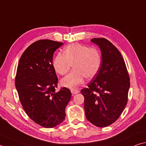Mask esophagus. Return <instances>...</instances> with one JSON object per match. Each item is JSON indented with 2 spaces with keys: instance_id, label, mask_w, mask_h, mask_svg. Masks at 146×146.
I'll list each match as a JSON object with an SVG mask.
<instances>
[{
  "instance_id": "1",
  "label": "esophagus",
  "mask_w": 146,
  "mask_h": 146,
  "mask_svg": "<svg viewBox=\"0 0 146 146\" xmlns=\"http://www.w3.org/2000/svg\"><path fill=\"white\" fill-rule=\"evenodd\" d=\"M71 94H72L73 95H75L76 94H78L79 92V91L77 89H71Z\"/></svg>"
}]
</instances>
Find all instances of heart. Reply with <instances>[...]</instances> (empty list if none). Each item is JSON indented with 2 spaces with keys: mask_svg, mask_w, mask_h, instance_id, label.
<instances>
[{
  "mask_svg": "<svg viewBox=\"0 0 146 146\" xmlns=\"http://www.w3.org/2000/svg\"><path fill=\"white\" fill-rule=\"evenodd\" d=\"M55 71L60 75H65L73 65V70L60 80L62 86L70 89L78 87L84 78L91 79L98 72L101 56L98 50L80 44L66 46L63 54L58 53L53 59Z\"/></svg>",
  "mask_w": 146,
  "mask_h": 146,
  "instance_id": "heart-1",
  "label": "heart"
}]
</instances>
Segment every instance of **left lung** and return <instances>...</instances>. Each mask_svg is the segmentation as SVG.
Segmentation results:
<instances>
[{
	"mask_svg": "<svg viewBox=\"0 0 146 146\" xmlns=\"http://www.w3.org/2000/svg\"><path fill=\"white\" fill-rule=\"evenodd\" d=\"M102 52L98 72L81 90L87 120L98 127L110 125L120 117L128 102L130 86L128 70L120 52L105 38H92Z\"/></svg>",
	"mask_w": 146,
	"mask_h": 146,
	"instance_id": "obj_1",
	"label": "left lung"
}]
</instances>
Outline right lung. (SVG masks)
Returning <instances> with one entry per match:
<instances>
[{
	"mask_svg": "<svg viewBox=\"0 0 146 146\" xmlns=\"http://www.w3.org/2000/svg\"><path fill=\"white\" fill-rule=\"evenodd\" d=\"M63 43L41 39L31 44L18 62L15 86L22 107L32 120L44 128H54L64 120L70 90L55 92L58 78L53 55Z\"/></svg>",
	"mask_w": 146,
	"mask_h": 146,
	"instance_id": "add662e5",
	"label": "right lung"
}]
</instances>
